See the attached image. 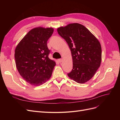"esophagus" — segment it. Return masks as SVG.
<instances>
[{
	"instance_id": "obj_1",
	"label": "esophagus",
	"mask_w": 120,
	"mask_h": 120,
	"mask_svg": "<svg viewBox=\"0 0 120 120\" xmlns=\"http://www.w3.org/2000/svg\"><path fill=\"white\" fill-rule=\"evenodd\" d=\"M58 61H59L60 63H61V61H63V59H59V60H58Z\"/></svg>"
}]
</instances>
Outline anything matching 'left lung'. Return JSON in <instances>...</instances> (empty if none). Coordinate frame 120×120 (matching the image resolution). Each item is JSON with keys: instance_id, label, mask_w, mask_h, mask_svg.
I'll return each instance as SVG.
<instances>
[{"instance_id": "left-lung-1", "label": "left lung", "mask_w": 120, "mask_h": 120, "mask_svg": "<svg viewBox=\"0 0 120 120\" xmlns=\"http://www.w3.org/2000/svg\"><path fill=\"white\" fill-rule=\"evenodd\" d=\"M70 48L73 68L68 77L79 83L89 81L100 67L101 48L95 36L82 24H68L57 29Z\"/></svg>"}]
</instances>
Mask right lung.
Masks as SVG:
<instances>
[{
    "label": "right lung",
    "instance_id": "obj_1",
    "mask_svg": "<svg viewBox=\"0 0 120 120\" xmlns=\"http://www.w3.org/2000/svg\"><path fill=\"white\" fill-rule=\"evenodd\" d=\"M52 27H35L21 40L14 57L19 74L32 86H38L51 77L56 62L49 59L47 41L53 32Z\"/></svg>",
    "mask_w": 120,
    "mask_h": 120
}]
</instances>
